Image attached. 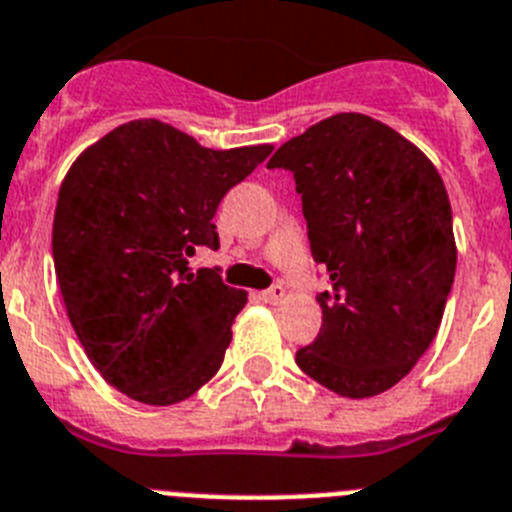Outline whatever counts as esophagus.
Segmentation results:
<instances>
[{
  "mask_svg": "<svg viewBox=\"0 0 512 512\" xmlns=\"http://www.w3.org/2000/svg\"><path fill=\"white\" fill-rule=\"evenodd\" d=\"M283 296H286V288H283L281 283H275V286L265 288V291L260 293V299L265 301V304H278V301H281Z\"/></svg>",
  "mask_w": 512,
  "mask_h": 512,
  "instance_id": "34e87169",
  "label": "esophagus"
}]
</instances>
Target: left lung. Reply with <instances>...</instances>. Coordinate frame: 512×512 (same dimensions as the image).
<instances>
[{"label": "left lung", "mask_w": 512, "mask_h": 512, "mask_svg": "<svg viewBox=\"0 0 512 512\" xmlns=\"http://www.w3.org/2000/svg\"><path fill=\"white\" fill-rule=\"evenodd\" d=\"M293 172L311 257L327 270L306 376L363 399L402 381L441 327L456 273L451 203L430 159L361 113L324 118L268 162Z\"/></svg>", "instance_id": "left-lung-1"}]
</instances>
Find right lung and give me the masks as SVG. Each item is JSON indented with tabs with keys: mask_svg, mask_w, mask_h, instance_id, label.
<instances>
[{
	"mask_svg": "<svg viewBox=\"0 0 512 512\" xmlns=\"http://www.w3.org/2000/svg\"><path fill=\"white\" fill-rule=\"evenodd\" d=\"M273 146L213 151L154 118L102 136L71 164L53 216V265L71 327L100 376L144 404L193 397L216 376L247 291L219 268L221 198Z\"/></svg>",
	"mask_w": 512,
	"mask_h": 512,
	"instance_id": "add662e5",
	"label": "right lung"
}]
</instances>
